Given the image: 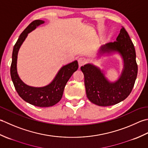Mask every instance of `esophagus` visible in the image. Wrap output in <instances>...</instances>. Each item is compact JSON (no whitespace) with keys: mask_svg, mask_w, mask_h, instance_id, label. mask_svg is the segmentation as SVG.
<instances>
[{"mask_svg":"<svg viewBox=\"0 0 148 148\" xmlns=\"http://www.w3.org/2000/svg\"><path fill=\"white\" fill-rule=\"evenodd\" d=\"M78 64H79V66H82V65H84L85 64H86L87 62V59L86 58V57H80V58L78 59Z\"/></svg>","mask_w":148,"mask_h":148,"instance_id":"34e87169","label":"esophagus"}]
</instances>
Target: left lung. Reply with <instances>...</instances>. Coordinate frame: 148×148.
I'll use <instances>...</instances> for the list:
<instances>
[{"label": "left lung", "instance_id": "8db88e82", "mask_svg": "<svg viewBox=\"0 0 148 148\" xmlns=\"http://www.w3.org/2000/svg\"><path fill=\"white\" fill-rule=\"evenodd\" d=\"M101 52H117L124 61V69L116 82H110L96 66L87 64L80 68L84 75L87 97L99 106H111L128 97L134 86L138 66L134 43L125 29L122 27L116 41L103 45Z\"/></svg>", "mask_w": 148, "mask_h": 148}]
</instances>
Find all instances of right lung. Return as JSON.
Segmentation results:
<instances>
[{"mask_svg": "<svg viewBox=\"0 0 148 148\" xmlns=\"http://www.w3.org/2000/svg\"><path fill=\"white\" fill-rule=\"evenodd\" d=\"M43 23L44 21L40 20L33 21L19 36L13 47L10 73L15 89L24 101L34 106L49 107L56 105L61 100L66 84L74 72L77 70L78 64L77 61H75L63 66L52 82L47 86L42 87L29 86L21 80L16 70L17 56L19 49L28 33Z\"/></svg>", "mask_w": 148, "mask_h": 148, "instance_id": "1", "label": "right lung"}]
</instances>
